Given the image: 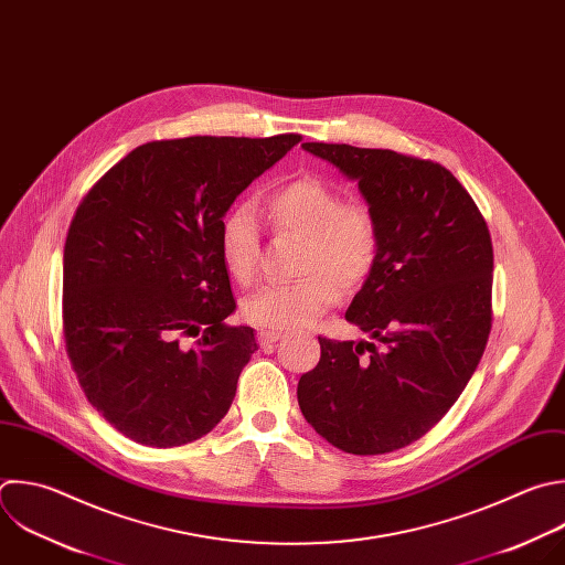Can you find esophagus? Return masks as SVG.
Returning <instances> with one entry per match:
<instances>
[{
    "label": "esophagus",
    "instance_id": "34e87169",
    "mask_svg": "<svg viewBox=\"0 0 565 565\" xmlns=\"http://www.w3.org/2000/svg\"><path fill=\"white\" fill-rule=\"evenodd\" d=\"M286 334L284 332H273V330H259L257 332V339H259V343L264 345V348H270L273 343H277L279 339H284Z\"/></svg>",
    "mask_w": 565,
    "mask_h": 565
}]
</instances>
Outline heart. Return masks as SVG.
I'll list each match as a JSON object with an SVG mask.
<instances>
[{"mask_svg": "<svg viewBox=\"0 0 565 565\" xmlns=\"http://www.w3.org/2000/svg\"><path fill=\"white\" fill-rule=\"evenodd\" d=\"M275 231L303 239L292 284H270L248 295L242 315L262 330H292L312 323L341 292L356 290L380 257L377 217L363 204H345L339 188L317 177L288 181L266 195ZM217 246L226 273L250 284L259 266V222L246 204L228 209L220 222Z\"/></svg>", "mask_w": 565, "mask_h": 565, "instance_id": "obj_1", "label": "heart"}]
</instances>
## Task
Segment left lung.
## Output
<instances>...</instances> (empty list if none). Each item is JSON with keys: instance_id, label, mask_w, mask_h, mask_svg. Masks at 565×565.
<instances>
[{"instance_id": "8db88e82", "label": "left lung", "mask_w": 565, "mask_h": 565, "mask_svg": "<svg viewBox=\"0 0 565 565\" xmlns=\"http://www.w3.org/2000/svg\"><path fill=\"white\" fill-rule=\"evenodd\" d=\"M301 148L356 181L377 217L380 257L345 319L382 348L319 337L299 408L343 452H393L452 408L479 365L492 326L490 233L466 188L435 161L348 143Z\"/></svg>"}]
</instances>
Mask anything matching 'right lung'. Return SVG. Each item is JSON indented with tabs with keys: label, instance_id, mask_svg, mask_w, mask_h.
I'll list each match as a JSON object with an SVG mask.
<instances>
[{
	"label": "right lung",
	"instance_id": "right-lung-1",
	"mask_svg": "<svg viewBox=\"0 0 565 565\" xmlns=\"http://www.w3.org/2000/svg\"><path fill=\"white\" fill-rule=\"evenodd\" d=\"M301 135L150 141L79 204L64 248V337L93 408L124 437L174 448L228 413L257 350L217 233L224 213ZM183 335H200L183 347Z\"/></svg>",
	"mask_w": 565,
	"mask_h": 565
}]
</instances>
